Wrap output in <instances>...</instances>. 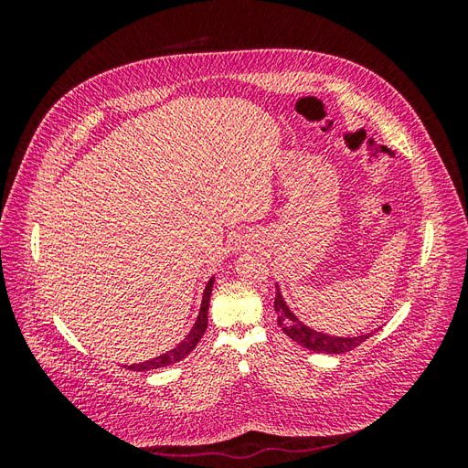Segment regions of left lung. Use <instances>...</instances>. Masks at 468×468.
Instances as JSON below:
<instances>
[{"label":"left lung","mask_w":468,"mask_h":468,"mask_svg":"<svg viewBox=\"0 0 468 468\" xmlns=\"http://www.w3.org/2000/svg\"><path fill=\"white\" fill-rule=\"evenodd\" d=\"M275 314H277V324L279 328L285 332L292 342L299 346L316 351V353H328V356H339V353H347L351 349H356L359 344H363L365 339H369L373 332L369 334H359V335H332V334H324L314 328H310L304 322L299 320L292 310L289 308L287 301L282 299V292L279 285H275Z\"/></svg>","instance_id":"left-lung-1"}]
</instances>
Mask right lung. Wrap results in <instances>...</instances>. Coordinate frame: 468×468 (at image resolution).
I'll return each mask as SVG.
<instances>
[{
    "label": "right lung",
    "instance_id": "right-lung-1",
    "mask_svg": "<svg viewBox=\"0 0 468 468\" xmlns=\"http://www.w3.org/2000/svg\"><path fill=\"white\" fill-rule=\"evenodd\" d=\"M212 285H215V277H210L207 281V287L203 291L201 308H199V316H197L191 332L186 335V339H183V342H179L174 349H169L167 353H162V356H158V357L143 361V363L126 365V369H129V371H152V369H162V367L174 365V363H177L181 359H186L189 353L195 349V346L201 342V337H203V334L207 330V324H208V303H210Z\"/></svg>",
    "mask_w": 468,
    "mask_h": 468
}]
</instances>
